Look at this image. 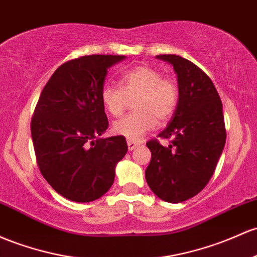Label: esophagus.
<instances>
[{"label":"esophagus","mask_w":257,"mask_h":257,"mask_svg":"<svg viewBox=\"0 0 257 257\" xmlns=\"http://www.w3.org/2000/svg\"><path fill=\"white\" fill-rule=\"evenodd\" d=\"M126 144H128V149H129V151L134 150V149L137 148V146H139V145H140V143H139V142H134V140H128V142H126Z\"/></svg>","instance_id":"34e87169"}]
</instances>
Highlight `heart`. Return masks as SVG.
<instances>
[{
  "label": "heart",
  "mask_w": 257,
  "mask_h": 257,
  "mask_svg": "<svg viewBox=\"0 0 257 257\" xmlns=\"http://www.w3.org/2000/svg\"><path fill=\"white\" fill-rule=\"evenodd\" d=\"M119 86L105 85L100 97L103 107L113 117H119L133 98L135 112L113 124V132L138 140L151 132L159 122L173 115L179 102V87L171 78L150 66H138L119 77Z\"/></svg>",
  "instance_id": "obj_1"
}]
</instances>
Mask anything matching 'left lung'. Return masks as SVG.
Wrapping results in <instances>:
<instances>
[{
    "mask_svg": "<svg viewBox=\"0 0 257 257\" xmlns=\"http://www.w3.org/2000/svg\"><path fill=\"white\" fill-rule=\"evenodd\" d=\"M157 58L173 66L178 77L179 102L170 124L146 146L151 161L145 171L148 185L163 201H185L202 190L223 151L225 125L222 102L210 77L193 62L177 55Z\"/></svg>",
    "mask_w": 257,
    "mask_h": 257,
    "instance_id": "left-lung-1",
    "label": "left lung"
}]
</instances>
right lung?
Here are the masks:
<instances>
[{
  "label": "right lung",
  "mask_w": 257,
  "mask_h": 257,
  "mask_svg": "<svg viewBox=\"0 0 257 257\" xmlns=\"http://www.w3.org/2000/svg\"><path fill=\"white\" fill-rule=\"evenodd\" d=\"M122 55H89L64 62L42 89L32 117L36 163L66 199L90 202L107 193L128 151L122 135L97 139L108 128L100 92Z\"/></svg>",
  "instance_id": "1"
}]
</instances>
